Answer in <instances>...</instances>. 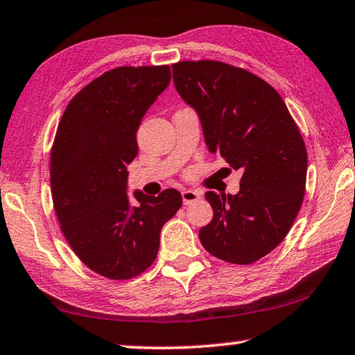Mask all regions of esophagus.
<instances>
[{
    "instance_id": "esophagus-1",
    "label": "esophagus",
    "mask_w": 355,
    "mask_h": 355,
    "mask_svg": "<svg viewBox=\"0 0 355 355\" xmlns=\"http://www.w3.org/2000/svg\"><path fill=\"white\" fill-rule=\"evenodd\" d=\"M200 196H202V194H200L199 191H194V189H183V191H182L183 204L184 205L191 204V202H194V200L200 199Z\"/></svg>"
}]
</instances>
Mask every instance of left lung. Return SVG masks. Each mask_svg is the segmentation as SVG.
<instances>
[{
  "instance_id": "8db88e82",
  "label": "left lung",
  "mask_w": 355,
  "mask_h": 355,
  "mask_svg": "<svg viewBox=\"0 0 355 355\" xmlns=\"http://www.w3.org/2000/svg\"><path fill=\"white\" fill-rule=\"evenodd\" d=\"M172 71L209 151L242 171L237 194L205 193L214 218L199 239L220 260L255 263L284 241L303 204V137L276 89L250 71L215 60L178 62Z\"/></svg>"
}]
</instances>
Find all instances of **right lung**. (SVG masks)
Segmentation results:
<instances>
[{
  "mask_svg": "<svg viewBox=\"0 0 355 355\" xmlns=\"http://www.w3.org/2000/svg\"><path fill=\"white\" fill-rule=\"evenodd\" d=\"M171 83V67H119L68 103L51 153L52 200L62 232L87 268L125 280L156 260L166 221L182 194H127V166L139 153L137 130Z\"/></svg>",
  "mask_w": 355,
  "mask_h": 355,
  "instance_id": "right-lung-1",
  "label": "right lung"
}]
</instances>
